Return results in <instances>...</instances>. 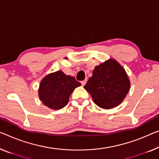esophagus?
<instances>
[{
    "label": "esophagus",
    "instance_id": "esophagus-1",
    "mask_svg": "<svg viewBox=\"0 0 159 159\" xmlns=\"http://www.w3.org/2000/svg\"><path fill=\"white\" fill-rule=\"evenodd\" d=\"M86 82H87V79H85V80H82V81L80 82V83H81V85H82V86H84L85 85H86Z\"/></svg>",
    "mask_w": 159,
    "mask_h": 159
}]
</instances>
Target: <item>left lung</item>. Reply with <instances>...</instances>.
I'll return each mask as SVG.
<instances>
[{"mask_svg": "<svg viewBox=\"0 0 159 159\" xmlns=\"http://www.w3.org/2000/svg\"><path fill=\"white\" fill-rule=\"evenodd\" d=\"M84 89L97 106L110 109L124 101L130 89V81L124 68L110 59L96 66Z\"/></svg>", "mask_w": 159, "mask_h": 159, "instance_id": "1", "label": "left lung"}]
</instances>
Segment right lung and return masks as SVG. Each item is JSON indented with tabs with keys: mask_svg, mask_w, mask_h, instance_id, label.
Returning a JSON list of instances; mask_svg holds the SVG:
<instances>
[{
	"mask_svg": "<svg viewBox=\"0 0 159 159\" xmlns=\"http://www.w3.org/2000/svg\"><path fill=\"white\" fill-rule=\"evenodd\" d=\"M80 85L74 77L58 70L46 75L41 80L39 90L40 99L50 108L61 109L67 105L73 90Z\"/></svg>",
	"mask_w": 159,
	"mask_h": 159,
	"instance_id": "right-lung-1",
	"label": "right lung"
}]
</instances>
